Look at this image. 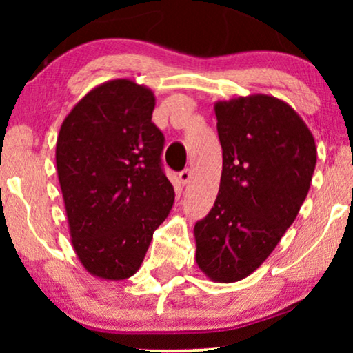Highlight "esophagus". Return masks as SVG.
Wrapping results in <instances>:
<instances>
[{"mask_svg": "<svg viewBox=\"0 0 353 353\" xmlns=\"http://www.w3.org/2000/svg\"><path fill=\"white\" fill-rule=\"evenodd\" d=\"M178 180H180V183H181L183 186H186L188 183H190V180H191V170H190V168L183 170L180 175H178Z\"/></svg>", "mask_w": 353, "mask_h": 353, "instance_id": "esophagus-1", "label": "esophagus"}]
</instances>
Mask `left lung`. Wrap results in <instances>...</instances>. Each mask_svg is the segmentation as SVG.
Instances as JSON below:
<instances>
[{
  "instance_id": "8db88e82",
  "label": "left lung",
  "mask_w": 353,
  "mask_h": 353,
  "mask_svg": "<svg viewBox=\"0 0 353 353\" xmlns=\"http://www.w3.org/2000/svg\"><path fill=\"white\" fill-rule=\"evenodd\" d=\"M223 151L220 190L194 226L196 263L215 283L254 273L292 225L310 190L315 138L291 105L270 94L214 104Z\"/></svg>"
}]
</instances>
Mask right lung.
<instances>
[{
    "label": "right lung",
    "mask_w": 353,
    "mask_h": 353,
    "mask_svg": "<svg viewBox=\"0 0 353 353\" xmlns=\"http://www.w3.org/2000/svg\"><path fill=\"white\" fill-rule=\"evenodd\" d=\"M156 96L130 79L88 91L61 125L56 167L80 263L105 281L133 276L175 192L163 175Z\"/></svg>",
    "instance_id": "obj_1"
}]
</instances>
